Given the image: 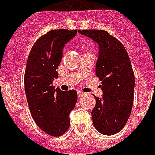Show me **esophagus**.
<instances>
[{
	"label": "esophagus",
	"mask_w": 155,
	"mask_h": 155,
	"mask_svg": "<svg viewBox=\"0 0 155 155\" xmlns=\"http://www.w3.org/2000/svg\"><path fill=\"white\" fill-rule=\"evenodd\" d=\"M84 95H85V93L83 92H81V91H78V96L79 97L84 96Z\"/></svg>",
	"instance_id": "34e87169"
}]
</instances>
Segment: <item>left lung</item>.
Returning a JSON list of instances; mask_svg holds the SVG:
<instances>
[{"instance_id":"1","label":"left lung","mask_w":155,"mask_h":155,"mask_svg":"<svg viewBox=\"0 0 155 155\" xmlns=\"http://www.w3.org/2000/svg\"><path fill=\"white\" fill-rule=\"evenodd\" d=\"M99 45L96 76L101 81L103 98L96 97L92 122L98 132L110 136L126 124L133 108L135 76L129 55L117 38L105 30H78Z\"/></svg>"}]
</instances>
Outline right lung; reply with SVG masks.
<instances>
[{"label": "right lung", "instance_id": "add662e5", "mask_svg": "<svg viewBox=\"0 0 155 155\" xmlns=\"http://www.w3.org/2000/svg\"><path fill=\"white\" fill-rule=\"evenodd\" d=\"M76 34V30L48 31L34 43L26 63L24 85L30 113L40 129L51 137L67 132L69 114L78 100L75 90L63 92L51 85L58 78L63 47Z\"/></svg>", "mask_w": 155, "mask_h": 155}]
</instances>
